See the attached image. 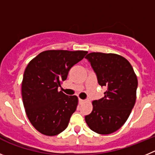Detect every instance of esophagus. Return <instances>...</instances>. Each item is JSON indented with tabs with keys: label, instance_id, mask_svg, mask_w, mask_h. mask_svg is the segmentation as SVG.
I'll list each match as a JSON object with an SVG mask.
<instances>
[{
	"label": "esophagus",
	"instance_id": "esophagus-1",
	"mask_svg": "<svg viewBox=\"0 0 155 155\" xmlns=\"http://www.w3.org/2000/svg\"><path fill=\"white\" fill-rule=\"evenodd\" d=\"M85 101H84V100H82V99H79V104H82L83 103H84Z\"/></svg>",
	"mask_w": 155,
	"mask_h": 155
}]
</instances>
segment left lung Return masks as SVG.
Returning a JSON list of instances; mask_svg holds the SVG:
<instances>
[{"instance_id": "left-lung-1", "label": "left lung", "mask_w": 155, "mask_h": 155, "mask_svg": "<svg viewBox=\"0 0 155 155\" xmlns=\"http://www.w3.org/2000/svg\"><path fill=\"white\" fill-rule=\"evenodd\" d=\"M107 87L104 97L92 102L93 110L85 116L88 127L101 135L116 132L129 118L136 101L137 76L126 58L114 53L91 52L85 57Z\"/></svg>"}]
</instances>
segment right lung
Masks as SVG:
<instances>
[{
  "instance_id": "add662e5",
  "label": "right lung",
  "mask_w": 155,
  "mask_h": 155,
  "mask_svg": "<svg viewBox=\"0 0 155 155\" xmlns=\"http://www.w3.org/2000/svg\"><path fill=\"white\" fill-rule=\"evenodd\" d=\"M87 51L47 50L32 58L25 69L22 98L32 126L48 136L57 135L68 127L78 104L77 96H67L58 87L69 70L84 58Z\"/></svg>"
}]
</instances>
